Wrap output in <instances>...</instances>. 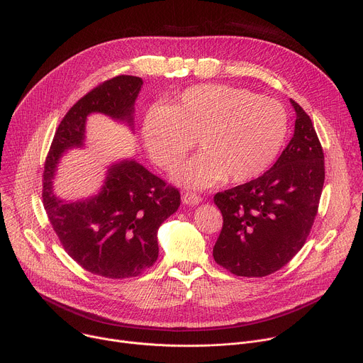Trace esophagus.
I'll list each match as a JSON object with an SVG mask.
<instances>
[{"label":"esophagus","instance_id":"obj_1","mask_svg":"<svg viewBox=\"0 0 363 363\" xmlns=\"http://www.w3.org/2000/svg\"><path fill=\"white\" fill-rule=\"evenodd\" d=\"M202 201V198L194 192H185L182 195V202L189 203V205H198Z\"/></svg>","mask_w":363,"mask_h":363}]
</instances>
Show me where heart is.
<instances>
[{
    "label": "heart",
    "mask_w": 363,
    "mask_h": 363,
    "mask_svg": "<svg viewBox=\"0 0 363 363\" xmlns=\"http://www.w3.org/2000/svg\"><path fill=\"white\" fill-rule=\"evenodd\" d=\"M287 136V113L279 101L224 84L184 90L172 105L153 106L142 125L150 158L175 169L194 142L201 153L174 179L189 188H208L223 178L241 184L262 175L277 158Z\"/></svg>",
    "instance_id": "obj_1"
}]
</instances>
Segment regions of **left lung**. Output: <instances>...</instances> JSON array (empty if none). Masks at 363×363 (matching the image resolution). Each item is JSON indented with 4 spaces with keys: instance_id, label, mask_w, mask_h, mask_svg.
Masks as SVG:
<instances>
[{
    "instance_id": "obj_1",
    "label": "left lung",
    "mask_w": 363,
    "mask_h": 363,
    "mask_svg": "<svg viewBox=\"0 0 363 363\" xmlns=\"http://www.w3.org/2000/svg\"><path fill=\"white\" fill-rule=\"evenodd\" d=\"M294 135L262 177L214 196L223 230L217 264L241 277H264L286 266L304 245L325 182L323 149L312 119L290 99Z\"/></svg>"
}]
</instances>
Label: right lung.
I'll list each match as a JSON object with an SVG mask.
<instances>
[{"instance_id": "right-lung-1", "label": "right lung", "mask_w": 363, "mask_h": 363, "mask_svg": "<svg viewBox=\"0 0 363 363\" xmlns=\"http://www.w3.org/2000/svg\"><path fill=\"white\" fill-rule=\"evenodd\" d=\"M142 84L140 77L122 74L84 94L60 122L44 164L43 205L51 227L77 264L108 279L136 277L157 262L158 228L178 210L179 191L135 160L112 164L100 191L86 199H60L53 181L63 153L84 145L90 113L133 129Z\"/></svg>"}]
</instances>
